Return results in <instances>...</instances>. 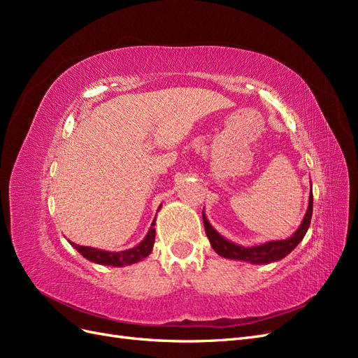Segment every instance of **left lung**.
Instances as JSON below:
<instances>
[{
    "label": "left lung",
    "instance_id": "1",
    "mask_svg": "<svg viewBox=\"0 0 358 358\" xmlns=\"http://www.w3.org/2000/svg\"><path fill=\"white\" fill-rule=\"evenodd\" d=\"M312 203H313V199H312V188H310L309 206H308L305 218H303L297 231L285 241L266 242L262 245L248 246V248L236 245L230 241H227L225 237H222L218 231H216L203 212L204 230H206V234H208V237H209V242L213 248V251L224 258L241 259V262H248L252 264L273 263V262H278V259H282L284 257H287L292 251V249H294L301 242L303 237H305V234L309 229L310 218H312Z\"/></svg>",
    "mask_w": 358,
    "mask_h": 358
}]
</instances>
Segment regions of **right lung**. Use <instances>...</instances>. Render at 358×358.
Instances as JSON below:
<instances>
[{"mask_svg":"<svg viewBox=\"0 0 358 358\" xmlns=\"http://www.w3.org/2000/svg\"><path fill=\"white\" fill-rule=\"evenodd\" d=\"M161 208V206H159ZM155 220L150 225V229L146 234L145 239L140 242L137 246L127 249V251H119V252H109V251H103V249H96L91 246H80L70 242L78 251L92 263L101 264V266H113V267H122V266H129L138 263L140 259L146 258L150 252H152V248L155 243Z\"/></svg>","mask_w":358,"mask_h":358,"instance_id":"add662e5","label":"right lung"}]
</instances>
